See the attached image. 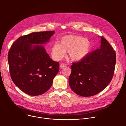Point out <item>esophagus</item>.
I'll return each instance as SVG.
<instances>
[{
    "instance_id": "obj_1",
    "label": "esophagus",
    "mask_w": 126,
    "mask_h": 126,
    "mask_svg": "<svg viewBox=\"0 0 126 126\" xmlns=\"http://www.w3.org/2000/svg\"><path fill=\"white\" fill-rule=\"evenodd\" d=\"M60 68H64V67H66V64H63V63H62V64H61V65H60Z\"/></svg>"
}]
</instances>
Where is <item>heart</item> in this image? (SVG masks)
Instances as JSON below:
<instances>
[{
	"instance_id": "b5f03b06",
	"label": "heart",
	"mask_w": 126,
	"mask_h": 126,
	"mask_svg": "<svg viewBox=\"0 0 126 126\" xmlns=\"http://www.w3.org/2000/svg\"><path fill=\"white\" fill-rule=\"evenodd\" d=\"M91 43L86 38L80 36L69 35L61 38L60 43L55 44L51 48L53 57L56 60L61 59L68 52L70 59L78 61L84 58L89 52Z\"/></svg>"
}]
</instances>
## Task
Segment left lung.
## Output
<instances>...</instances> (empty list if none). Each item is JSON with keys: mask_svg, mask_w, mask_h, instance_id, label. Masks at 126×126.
I'll return each instance as SVG.
<instances>
[{"mask_svg": "<svg viewBox=\"0 0 126 126\" xmlns=\"http://www.w3.org/2000/svg\"><path fill=\"white\" fill-rule=\"evenodd\" d=\"M101 43L99 49L71 66L69 83L72 90L78 95H95L106 88L113 78L116 62L115 51L103 37H101Z\"/></svg>", "mask_w": 126, "mask_h": 126, "instance_id": "8db88e82", "label": "left lung"}]
</instances>
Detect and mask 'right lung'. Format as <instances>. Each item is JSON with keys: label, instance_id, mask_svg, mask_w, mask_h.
<instances>
[{"label": "right lung", "instance_id": "1", "mask_svg": "<svg viewBox=\"0 0 126 126\" xmlns=\"http://www.w3.org/2000/svg\"><path fill=\"white\" fill-rule=\"evenodd\" d=\"M54 33L43 31L22 36L13 43L9 51L11 79L28 95L38 96L46 92L58 73L59 63L52 60L41 45L48 42Z\"/></svg>", "mask_w": 126, "mask_h": 126}]
</instances>
